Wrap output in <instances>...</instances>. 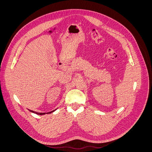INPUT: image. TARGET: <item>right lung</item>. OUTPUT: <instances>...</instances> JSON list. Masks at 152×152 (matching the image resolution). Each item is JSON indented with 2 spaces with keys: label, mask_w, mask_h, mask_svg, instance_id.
Here are the masks:
<instances>
[{
  "label": "right lung",
  "mask_w": 152,
  "mask_h": 152,
  "mask_svg": "<svg viewBox=\"0 0 152 152\" xmlns=\"http://www.w3.org/2000/svg\"><path fill=\"white\" fill-rule=\"evenodd\" d=\"M29 111L31 112H32V113H35L37 114V115H45V113H38V112H34V111H32V110H29ZM54 111H55V110H53V111H51V112H48L47 113H51L52 112H54Z\"/></svg>",
  "instance_id": "add662e5"
}]
</instances>
